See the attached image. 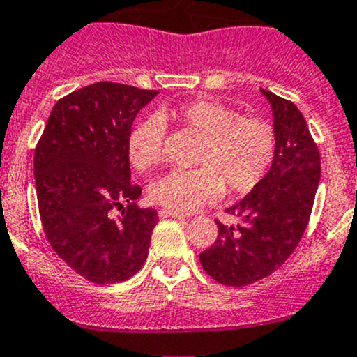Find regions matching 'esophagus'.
<instances>
[{"label":"esophagus","mask_w":357,"mask_h":357,"mask_svg":"<svg viewBox=\"0 0 357 357\" xmlns=\"http://www.w3.org/2000/svg\"><path fill=\"white\" fill-rule=\"evenodd\" d=\"M158 215H160V218H174V219H183V218H185V215H183L181 212L167 211V208H162V211L158 212Z\"/></svg>","instance_id":"34e87169"}]
</instances>
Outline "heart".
<instances>
[{"label":"heart","mask_w":357,"mask_h":357,"mask_svg":"<svg viewBox=\"0 0 357 357\" xmlns=\"http://www.w3.org/2000/svg\"><path fill=\"white\" fill-rule=\"evenodd\" d=\"M174 121L202 136L192 171H171L150 183L153 204L174 212H190L225 193H245L262 181L275 160L276 132L271 122L211 98H197L146 117L128 136V158L136 171L162 160L165 129Z\"/></svg>","instance_id":"heart-1"}]
</instances>
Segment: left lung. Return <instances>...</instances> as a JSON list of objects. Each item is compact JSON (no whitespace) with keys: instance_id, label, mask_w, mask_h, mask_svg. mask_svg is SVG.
<instances>
[{"instance_id":"obj_1","label":"left lung","mask_w":357,"mask_h":357,"mask_svg":"<svg viewBox=\"0 0 357 357\" xmlns=\"http://www.w3.org/2000/svg\"><path fill=\"white\" fill-rule=\"evenodd\" d=\"M273 110L276 153L268 174L226 212L240 225L215 219L218 238L200 254V264L215 282L245 287L280 268L301 242L311 218L321 174L318 146L301 110L261 89Z\"/></svg>"}]
</instances>
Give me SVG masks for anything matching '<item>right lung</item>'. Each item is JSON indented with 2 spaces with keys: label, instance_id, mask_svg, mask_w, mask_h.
<instances>
[{
  "label": "right lung",
  "instance_id": "right-lung-1",
  "mask_svg": "<svg viewBox=\"0 0 357 357\" xmlns=\"http://www.w3.org/2000/svg\"><path fill=\"white\" fill-rule=\"evenodd\" d=\"M158 95L95 82L55 103L34 152L39 215L50 245L93 283H121L142 269L158 222L139 208L128 136L138 112ZM115 208L121 211L113 218Z\"/></svg>",
  "mask_w": 357,
  "mask_h": 357
}]
</instances>
